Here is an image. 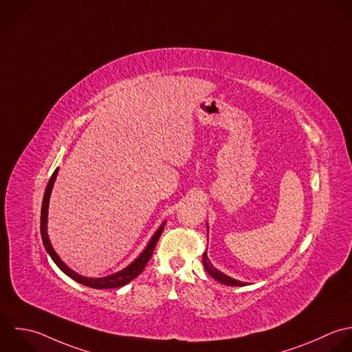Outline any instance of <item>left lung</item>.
<instances>
[{
	"instance_id": "obj_1",
	"label": "left lung",
	"mask_w": 352,
	"mask_h": 352,
	"mask_svg": "<svg viewBox=\"0 0 352 352\" xmlns=\"http://www.w3.org/2000/svg\"><path fill=\"white\" fill-rule=\"evenodd\" d=\"M207 228H208V226H207ZM203 266H204V269L207 270V273H208L214 280H217V281L221 283V284H225V285H229V287H244V285H247V283L234 280V278H232V277L223 274V273L219 272L218 269H215V267L212 266V263L210 262V259H208L207 251L203 254Z\"/></svg>"
}]
</instances>
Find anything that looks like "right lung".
Returning <instances> with one entry per match:
<instances>
[{
  "instance_id": "add662e5",
  "label": "right lung",
  "mask_w": 352,
  "mask_h": 352,
  "mask_svg": "<svg viewBox=\"0 0 352 352\" xmlns=\"http://www.w3.org/2000/svg\"><path fill=\"white\" fill-rule=\"evenodd\" d=\"M57 173H58V168L54 170V173L52 174L49 182H47V186L45 189V195H43V200H42V208H41V236H42V243H43V247L46 250V252L49 254V256L52 258V261L57 265V267L64 273L67 274L69 278L75 280L76 283L82 284V285H86L89 288H93V289H111V288H120L126 284H129L131 280H134L137 276L141 274V272L144 270V267L146 266L148 261L151 259L152 256V252L155 250V245L163 232V228H164V223L163 222L160 225V228L156 230V233L152 236V239L149 240L148 245L145 247V250L127 266L124 267L123 270L120 272H116L111 276H107V277H101V278H90V277H83L80 274H78L76 272H74L72 269H69L61 259L60 256L56 254V251L53 250L52 247V243L49 240V236H47V208H49V199H50V193H52V189H53V185H54V181H56V177H57Z\"/></svg>"
}]
</instances>
